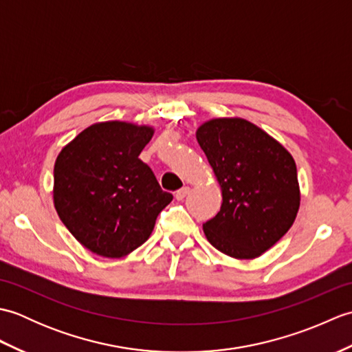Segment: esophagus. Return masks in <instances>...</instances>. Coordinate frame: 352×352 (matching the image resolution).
Listing matches in <instances>:
<instances>
[{
  "mask_svg": "<svg viewBox=\"0 0 352 352\" xmlns=\"http://www.w3.org/2000/svg\"><path fill=\"white\" fill-rule=\"evenodd\" d=\"M190 192V189L189 188H182L180 190H177L175 192V198L178 199V201H182V199H184L186 197H188V193Z\"/></svg>",
  "mask_w": 352,
  "mask_h": 352,
  "instance_id": "1",
  "label": "esophagus"
}]
</instances>
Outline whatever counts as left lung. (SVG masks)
Wrapping results in <instances>:
<instances>
[{"label":"left lung","mask_w":352,"mask_h":352,"mask_svg":"<svg viewBox=\"0 0 352 352\" xmlns=\"http://www.w3.org/2000/svg\"><path fill=\"white\" fill-rule=\"evenodd\" d=\"M197 140L222 189L221 210L203 226L207 241L234 258L261 256L287 233L300 208L294 157L241 118L212 119Z\"/></svg>","instance_id":"1"}]
</instances>
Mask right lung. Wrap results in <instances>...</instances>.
Here are the masks:
<instances>
[{
    "instance_id": "1",
    "label": "right lung",
    "mask_w": 352,
    "mask_h": 352,
    "mask_svg": "<svg viewBox=\"0 0 352 352\" xmlns=\"http://www.w3.org/2000/svg\"><path fill=\"white\" fill-rule=\"evenodd\" d=\"M151 126L110 121L81 131L54 164V206L65 227L98 256L119 258L151 234L172 201L139 159Z\"/></svg>"
}]
</instances>
